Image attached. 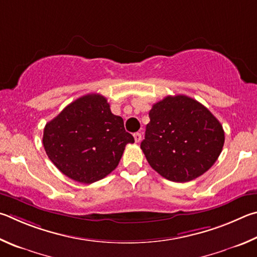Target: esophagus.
Returning a JSON list of instances; mask_svg holds the SVG:
<instances>
[{
	"instance_id": "obj_1",
	"label": "esophagus",
	"mask_w": 257,
	"mask_h": 257,
	"mask_svg": "<svg viewBox=\"0 0 257 257\" xmlns=\"http://www.w3.org/2000/svg\"><path fill=\"white\" fill-rule=\"evenodd\" d=\"M133 137H134V140H136V142L137 143H139L141 141V139H142V134L141 133H139V132H137V133H134L133 134Z\"/></svg>"
}]
</instances>
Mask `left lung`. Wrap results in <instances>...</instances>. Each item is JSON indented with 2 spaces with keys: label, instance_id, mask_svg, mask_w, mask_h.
Returning a JSON list of instances; mask_svg holds the SVG:
<instances>
[{
  "label": "left lung",
  "instance_id": "8db88e82",
  "mask_svg": "<svg viewBox=\"0 0 257 257\" xmlns=\"http://www.w3.org/2000/svg\"><path fill=\"white\" fill-rule=\"evenodd\" d=\"M149 117L141 149L151 167L168 181H193L221 154L222 125L195 99L167 96L152 106Z\"/></svg>",
  "mask_w": 257,
  "mask_h": 257
}]
</instances>
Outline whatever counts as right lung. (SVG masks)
<instances>
[{"label": "right lung", "mask_w": 257, "mask_h": 257, "mask_svg": "<svg viewBox=\"0 0 257 257\" xmlns=\"http://www.w3.org/2000/svg\"><path fill=\"white\" fill-rule=\"evenodd\" d=\"M107 99L89 93L67 105L44 128L43 145L52 163L73 181L91 184L114 170L125 146L133 143Z\"/></svg>", "instance_id": "1"}]
</instances>
